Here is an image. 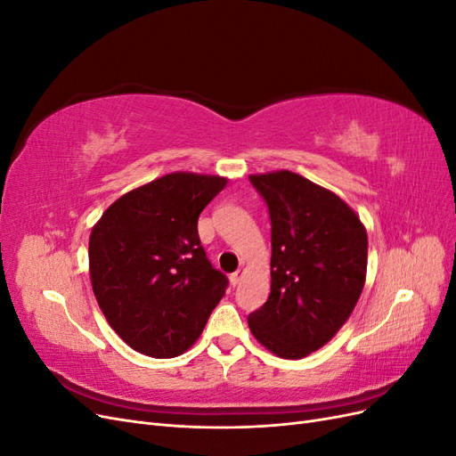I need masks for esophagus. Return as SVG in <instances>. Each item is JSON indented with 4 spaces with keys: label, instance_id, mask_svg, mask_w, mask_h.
I'll return each mask as SVG.
<instances>
[{
    "label": "esophagus",
    "instance_id": "obj_1",
    "mask_svg": "<svg viewBox=\"0 0 456 456\" xmlns=\"http://www.w3.org/2000/svg\"><path fill=\"white\" fill-rule=\"evenodd\" d=\"M243 275H245V268H240L238 272H233V273L230 275V283H232L233 287H236V285L243 280Z\"/></svg>",
    "mask_w": 456,
    "mask_h": 456
}]
</instances>
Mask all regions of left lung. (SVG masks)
<instances>
[{
    "instance_id": "1",
    "label": "left lung",
    "mask_w": 456,
    "mask_h": 456,
    "mask_svg": "<svg viewBox=\"0 0 456 456\" xmlns=\"http://www.w3.org/2000/svg\"><path fill=\"white\" fill-rule=\"evenodd\" d=\"M272 223L270 297L247 317L272 354L300 360L333 338L363 291L367 232L333 191L291 171L251 175Z\"/></svg>"
}]
</instances>
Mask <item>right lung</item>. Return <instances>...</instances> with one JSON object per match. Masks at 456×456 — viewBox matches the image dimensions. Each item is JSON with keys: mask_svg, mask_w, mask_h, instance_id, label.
<instances>
[{"mask_svg": "<svg viewBox=\"0 0 456 456\" xmlns=\"http://www.w3.org/2000/svg\"><path fill=\"white\" fill-rule=\"evenodd\" d=\"M226 183L215 175H165L123 194L93 226V293L133 350L158 360L181 355L224 297L228 278L207 258L198 218Z\"/></svg>", "mask_w": 456, "mask_h": 456, "instance_id": "obj_1", "label": "right lung"}]
</instances>
